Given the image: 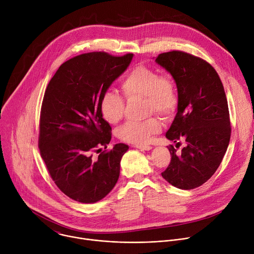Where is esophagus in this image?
<instances>
[{
  "label": "esophagus",
  "mask_w": 254,
  "mask_h": 254,
  "mask_svg": "<svg viewBox=\"0 0 254 254\" xmlns=\"http://www.w3.org/2000/svg\"><path fill=\"white\" fill-rule=\"evenodd\" d=\"M135 148L141 150V151H150L152 150V147L149 146V144H135Z\"/></svg>",
  "instance_id": "esophagus-1"
}]
</instances>
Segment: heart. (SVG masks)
<instances>
[{"instance_id": "obj_1", "label": "heart", "mask_w": 254, "mask_h": 254, "mask_svg": "<svg viewBox=\"0 0 254 254\" xmlns=\"http://www.w3.org/2000/svg\"><path fill=\"white\" fill-rule=\"evenodd\" d=\"M122 89L127 98L146 97L149 115L157 113L169 118L177 111L179 91L175 79L169 73H160L156 68L138 65L130 69L122 81ZM100 113L110 124L119 123L125 115V99L114 91H106L100 99ZM162 123L157 117L143 122H129L122 126L117 135L120 139L133 143H146L150 136L160 132Z\"/></svg>"}]
</instances>
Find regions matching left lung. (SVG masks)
Returning a JSON list of instances; mask_svg holds the SVG:
<instances>
[{
  "mask_svg": "<svg viewBox=\"0 0 254 254\" xmlns=\"http://www.w3.org/2000/svg\"><path fill=\"white\" fill-rule=\"evenodd\" d=\"M156 62L170 72L178 87V112L166 132L168 139L184 140L180 153L168 147L171 162L162 173L171 185L195 189L213 176L222 162L231 135L228 103L221 79L204 59L173 50L159 54Z\"/></svg>",
  "mask_w": 254,
  "mask_h": 254,
  "instance_id": "left-lung-1",
  "label": "left lung"
}]
</instances>
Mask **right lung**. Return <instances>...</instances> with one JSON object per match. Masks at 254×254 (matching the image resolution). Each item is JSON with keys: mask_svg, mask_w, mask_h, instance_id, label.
I'll return each mask as SVG.
<instances>
[{"mask_svg": "<svg viewBox=\"0 0 254 254\" xmlns=\"http://www.w3.org/2000/svg\"><path fill=\"white\" fill-rule=\"evenodd\" d=\"M133 54H80L64 62L45 90L38 146L56 186L69 198L94 203L116 186L125 143L107 148L112 127L100 113V99L128 67ZM99 152L94 158L93 153Z\"/></svg>", "mask_w": 254, "mask_h": 254, "instance_id": "add662e5", "label": "right lung"}]
</instances>
